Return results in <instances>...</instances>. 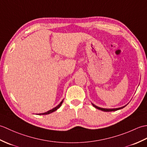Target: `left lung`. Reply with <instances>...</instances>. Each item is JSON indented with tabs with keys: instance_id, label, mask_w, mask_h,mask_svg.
<instances>
[{
	"instance_id": "obj_1",
	"label": "left lung",
	"mask_w": 147,
	"mask_h": 147,
	"mask_svg": "<svg viewBox=\"0 0 147 147\" xmlns=\"http://www.w3.org/2000/svg\"><path fill=\"white\" fill-rule=\"evenodd\" d=\"M92 104L93 105V107H95L96 109H98V110H100V111H104V112H111V111H115L119 110V109H123V108H124V107H125L127 105V104H126V105L123 106V107H119V108H114V109H105V108H101V107H98V106L95 105V104H92Z\"/></svg>"
}]
</instances>
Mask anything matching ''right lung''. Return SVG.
Here are the masks:
<instances>
[{"mask_svg":"<svg viewBox=\"0 0 147 147\" xmlns=\"http://www.w3.org/2000/svg\"><path fill=\"white\" fill-rule=\"evenodd\" d=\"M63 101H64V99L62 100L60 102V104H59L58 105L56 106L55 107L53 108L52 109H51V110H50V111H47V112H44V113H40V114H38V115H47V114H49L52 113V112H54V111H57V109H58L59 107H60L62 105V102H63Z\"/></svg>","mask_w":147,"mask_h":147,"instance_id":"right-lung-1","label":"right lung"}]
</instances>
